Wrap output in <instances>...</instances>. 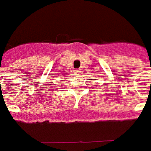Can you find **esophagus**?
<instances>
[{
	"instance_id": "1",
	"label": "esophagus",
	"mask_w": 151,
	"mask_h": 151,
	"mask_svg": "<svg viewBox=\"0 0 151 151\" xmlns=\"http://www.w3.org/2000/svg\"><path fill=\"white\" fill-rule=\"evenodd\" d=\"M80 73H81V70L80 69L76 70H75V74H76V75H80Z\"/></svg>"
}]
</instances>
